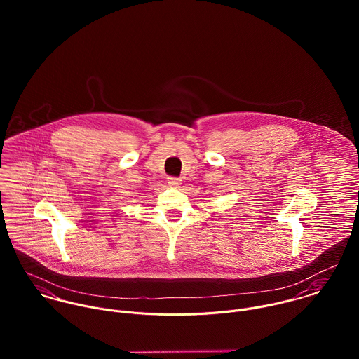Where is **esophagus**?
I'll return each instance as SVG.
<instances>
[{
    "label": "esophagus",
    "instance_id": "obj_1",
    "mask_svg": "<svg viewBox=\"0 0 359 359\" xmlns=\"http://www.w3.org/2000/svg\"><path fill=\"white\" fill-rule=\"evenodd\" d=\"M168 185L172 187V188H178L181 185V180L175 178V177H170L168 178Z\"/></svg>",
    "mask_w": 359,
    "mask_h": 359
}]
</instances>
